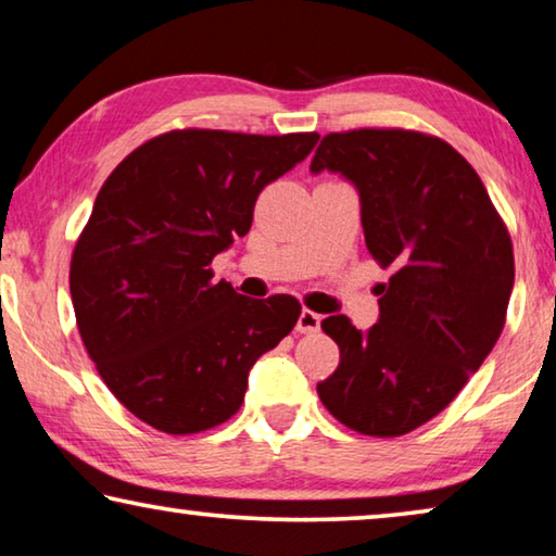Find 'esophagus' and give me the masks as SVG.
I'll return each mask as SVG.
<instances>
[{"mask_svg": "<svg viewBox=\"0 0 556 556\" xmlns=\"http://www.w3.org/2000/svg\"><path fill=\"white\" fill-rule=\"evenodd\" d=\"M319 327H321L319 314L312 309H302L300 319H296V331H302V334H314V331H319Z\"/></svg>", "mask_w": 556, "mask_h": 556, "instance_id": "34e87169", "label": "esophagus"}]
</instances>
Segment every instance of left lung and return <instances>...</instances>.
Returning <instances> with one entry per match:
<instances>
[{
	"instance_id": "1",
	"label": "left lung",
	"mask_w": 556,
	"mask_h": 556,
	"mask_svg": "<svg viewBox=\"0 0 556 556\" xmlns=\"http://www.w3.org/2000/svg\"><path fill=\"white\" fill-rule=\"evenodd\" d=\"M309 169L357 187L367 250L392 269L375 327L321 321L339 367L317 394L354 432L402 437L437 417L500 339L515 287L509 231L471 164L432 135L334 131Z\"/></svg>"
}]
</instances>
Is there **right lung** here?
I'll return each mask as SVG.
<instances>
[{
  "mask_svg": "<svg viewBox=\"0 0 556 556\" xmlns=\"http://www.w3.org/2000/svg\"><path fill=\"white\" fill-rule=\"evenodd\" d=\"M317 139L174 129L124 156L99 189L72 254V304L99 377L149 427L197 434L227 421L254 362L294 329V296H242L210 264Z\"/></svg>",
  "mask_w": 556,
  "mask_h": 556,
  "instance_id": "1",
  "label": "right lung"
}]
</instances>
